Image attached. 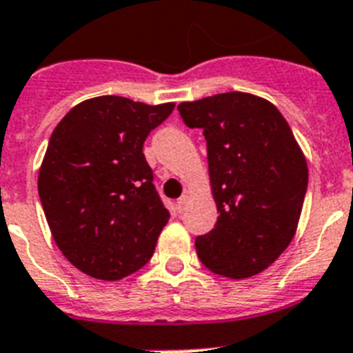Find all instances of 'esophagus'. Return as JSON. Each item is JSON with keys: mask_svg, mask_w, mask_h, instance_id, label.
I'll use <instances>...</instances> for the list:
<instances>
[{"mask_svg": "<svg viewBox=\"0 0 353 353\" xmlns=\"http://www.w3.org/2000/svg\"><path fill=\"white\" fill-rule=\"evenodd\" d=\"M186 206H188V196H181L179 199H177L176 203V208L179 214H183V212L186 210Z\"/></svg>", "mask_w": 353, "mask_h": 353, "instance_id": "obj_1", "label": "esophagus"}]
</instances>
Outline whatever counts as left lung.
<instances>
[{
    "instance_id": "8db88e82",
    "label": "left lung",
    "mask_w": 353,
    "mask_h": 353,
    "mask_svg": "<svg viewBox=\"0 0 353 353\" xmlns=\"http://www.w3.org/2000/svg\"><path fill=\"white\" fill-rule=\"evenodd\" d=\"M201 128L217 205L216 225L196 237L197 256L219 276H256L296 234L308 168L290 125L272 103L226 92L177 107Z\"/></svg>"
}]
</instances>
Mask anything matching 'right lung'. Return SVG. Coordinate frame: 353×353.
<instances>
[{
  "instance_id": "right-lung-1",
  "label": "right lung",
  "mask_w": 353,
  "mask_h": 353,
  "mask_svg": "<svg viewBox=\"0 0 353 353\" xmlns=\"http://www.w3.org/2000/svg\"><path fill=\"white\" fill-rule=\"evenodd\" d=\"M174 110L119 96L79 103L54 128L37 192L54 241L76 268L103 281L147 265L168 210L143 145Z\"/></svg>"
}]
</instances>
